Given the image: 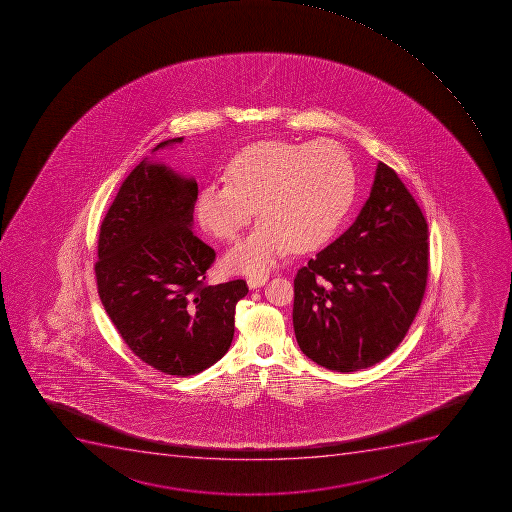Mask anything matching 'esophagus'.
<instances>
[{
    "mask_svg": "<svg viewBox=\"0 0 512 512\" xmlns=\"http://www.w3.org/2000/svg\"><path fill=\"white\" fill-rule=\"evenodd\" d=\"M267 282V277H249L248 279V287L251 290L259 289V287H263Z\"/></svg>",
    "mask_w": 512,
    "mask_h": 512,
    "instance_id": "34e87169",
    "label": "esophagus"
}]
</instances>
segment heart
I'll return each mask as SVG.
<instances>
[{"label":"heart","instance_id":"obj_1","mask_svg":"<svg viewBox=\"0 0 512 512\" xmlns=\"http://www.w3.org/2000/svg\"><path fill=\"white\" fill-rule=\"evenodd\" d=\"M227 184L202 187L197 217L218 240L233 241L259 218L253 232L228 251L223 266L263 274L290 246L307 251L333 238L356 196V168L338 143L264 140L228 161Z\"/></svg>","mask_w":512,"mask_h":512}]
</instances>
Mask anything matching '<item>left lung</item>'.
<instances>
[{"instance_id":"1","label":"left lung","mask_w":512,"mask_h":512,"mask_svg":"<svg viewBox=\"0 0 512 512\" xmlns=\"http://www.w3.org/2000/svg\"><path fill=\"white\" fill-rule=\"evenodd\" d=\"M427 238L416 200L380 161L356 222L295 276L292 316L303 354L343 374L390 356L423 302Z\"/></svg>"}]
</instances>
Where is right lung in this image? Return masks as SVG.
Returning a JSON list of instances; mask_svg holds the SVG:
<instances>
[{
	"label": "right lung",
	"instance_id": "right-lung-1",
	"mask_svg": "<svg viewBox=\"0 0 512 512\" xmlns=\"http://www.w3.org/2000/svg\"><path fill=\"white\" fill-rule=\"evenodd\" d=\"M197 192L196 179L145 158L107 210L94 264L99 298L130 351L176 377L227 354L236 303L248 294L243 279L205 282L215 251L192 232Z\"/></svg>",
	"mask_w": 512,
	"mask_h": 512
}]
</instances>
